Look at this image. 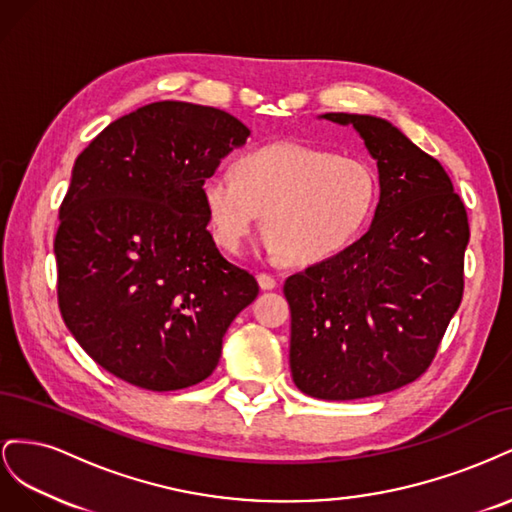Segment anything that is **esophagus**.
<instances>
[{
    "mask_svg": "<svg viewBox=\"0 0 512 512\" xmlns=\"http://www.w3.org/2000/svg\"><path fill=\"white\" fill-rule=\"evenodd\" d=\"M258 286L262 290H273L277 286V282H275V277L269 273H258Z\"/></svg>",
    "mask_w": 512,
    "mask_h": 512,
    "instance_id": "34e87169",
    "label": "esophagus"
}]
</instances>
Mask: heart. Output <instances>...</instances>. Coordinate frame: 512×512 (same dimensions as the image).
<instances>
[{
	"instance_id": "obj_1",
	"label": "heart",
	"mask_w": 512,
	"mask_h": 512,
	"mask_svg": "<svg viewBox=\"0 0 512 512\" xmlns=\"http://www.w3.org/2000/svg\"><path fill=\"white\" fill-rule=\"evenodd\" d=\"M211 235L239 254L262 213L271 254L312 265L359 235L376 207L378 181L359 158L277 143L243 153L230 173L213 170L200 183Z\"/></svg>"
}]
</instances>
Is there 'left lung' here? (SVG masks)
Listing matches in <instances>:
<instances>
[{
	"mask_svg": "<svg viewBox=\"0 0 512 512\" xmlns=\"http://www.w3.org/2000/svg\"><path fill=\"white\" fill-rule=\"evenodd\" d=\"M361 134L380 200L365 235L290 275V371L299 391L346 401L423 376L463 297L468 213L442 164L393 123L327 113Z\"/></svg>",
	"mask_w": 512,
	"mask_h": 512,
	"instance_id": "1",
	"label": "left lung"
}]
</instances>
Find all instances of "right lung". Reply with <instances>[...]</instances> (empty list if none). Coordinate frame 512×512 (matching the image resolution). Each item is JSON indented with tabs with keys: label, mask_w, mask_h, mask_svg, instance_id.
<instances>
[{
	"label": "right lung",
	"mask_w": 512,
	"mask_h": 512,
	"mask_svg": "<svg viewBox=\"0 0 512 512\" xmlns=\"http://www.w3.org/2000/svg\"><path fill=\"white\" fill-rule=\"evenodd\" d=\"M247 136L220 108L164 100L108 123L76 158L55 235L57 301L108 374L162 393L218 367L258 282L215 247L200 183Z\"/></svg>",
	"instance_id": "obj_1"
}]
</instances>
